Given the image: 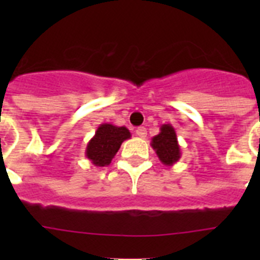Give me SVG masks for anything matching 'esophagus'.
Listing matches in <instances>:
<instances>
[{
	"label": "esophagus",
	"instance_id": "34e87169",
	"mask_svg": "<svg viewBox=\"0 0 260 260\" xmlns=\"http://www.w3.org/2000/svg\"><path fill=\"white\" fill-rule=\"evenodd\" d=\"M135 134H137V137H139V138H146L147 137V128L143 127V126H141V127H138L137 130H135Z\"/></svg>",
	"mask_w": 260,
	"mask_h": 260
}]
</instances>
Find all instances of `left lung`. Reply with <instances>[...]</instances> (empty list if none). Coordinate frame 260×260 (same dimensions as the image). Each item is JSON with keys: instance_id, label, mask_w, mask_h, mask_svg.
Listing matches in <instances>:
<instances>
[{"instance_id": "8db88e82", "label": "left lung", "mask_w": 260, "mask_h": 260, "mask_svg": "<svg viewBox=\"0 0 260 260\" xmlns=\"http://www.w3.org/2000/svg\"><path fill=\"white\" fill-rule=\"evenodd\" d=\"M151 146L155 150L158 160L167 167H172L181 158V148L177 134L171 123H164L160 133L151 139Z\"/></svg>"}]
</instances>
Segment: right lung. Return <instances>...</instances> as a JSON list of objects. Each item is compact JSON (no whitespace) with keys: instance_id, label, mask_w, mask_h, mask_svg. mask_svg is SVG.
I'll return each instance as SVG.
<instances>
[{"instance_id":"1","label":"right lung","mask_w":260,"mask_h":260,"mask_svg":"<svg viewBox=\"0 0 260 260\" xmlns=\"http://www.w3.org/2000/svg\"><path fill=\"white\" fill-rule=\"evenodd\" d=\"M132 134L125 126H114L112 123H102L95 135L87 143L86 157L95 167H107L118 152L123 141L130 139Z\"/></svg>"}]
</instances>
